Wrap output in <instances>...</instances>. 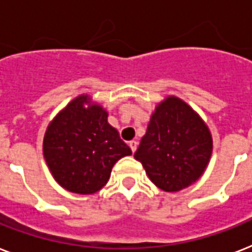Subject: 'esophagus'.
Masks as SVG:
<instances>
[{
    "instance_id": "esophagus-1",
    "label": "esophagus",
    "mask_w": 252,
    "mask_h": 252,
    "mask_svg": "<svg viewBox=\"0 0 252 252\" xmlns=\"http://www.w3.org/2000/svg\"><path fill=\"white\" fill-rule=\"evenodd\" d=\"M137 146H138V142L137 141H130L129 142V147H130V150H132V153H134V151L137 150Z\"/></svg>"
}]
</instances>
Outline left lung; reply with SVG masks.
Returning <instances> with one entry per match:
<instances>
[{"instance_id":"obj_1","label":"left lung","mask_w":252,"mask_h":252,"mask_svg":"<svg viewBox=\"0 0 252 252\" xmlns=\"http://www.w3.org/2000/svg\"><path fill=\"white\" fill-rule=\"evenodd\" d=\"M212 147L211 132L203 119L181 98L168 95L151 114L134 158L154 185L173 193L203 175Z\"/></svg>"}]
</instances>
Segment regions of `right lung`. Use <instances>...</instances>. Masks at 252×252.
<instances>
[{
	"instance_id": "add662e5",
	"label": "right lung",
	"mask_w": 252,
	"mask_h": 252,
	"mask_svg": "<svg viewBox=\"0 0 252 252\" xmlns=\"http://www.w3.org/2000/svg\"><path fill=\"white\" fill-rule=\"evenodd\" d=\"M107 116L89 94H81L49 123L42 142L44 158L63 189L97 193L107 184L116 161L132 154Z\"/></svg>"
}]
</instances>
